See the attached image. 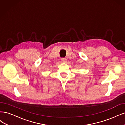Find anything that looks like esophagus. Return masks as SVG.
Returning <instances> with one entry per match:
<instances>
[{
	"mask_svg": "<svg viewBox=\"0 0 125 125\" xmlns=\"http://www.w3.org/2000/svg\"><path fill=\"white\" fill-rule=\"evenodd\" d=\"M61 60H62V62H67V60L66 58H62L61 59Z\"/></svg>",
	"mask_w": 125,
	"mask_h": 125,
	"instance_id": "1",
	"label": "esophagus"
}]
</instances>
